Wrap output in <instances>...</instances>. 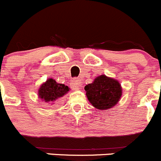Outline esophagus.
<instances>
[{
  "label": "esophagus",
  "mask_w": 161,
  "mask_h": 161,
  "mask_svg": "<svg viewBox=\"0 0 161 161\" xmlns=\"http://www.w3.org/2000/svg\"><path fill=\"white\" fill-rule=\"evenodd\" d=\"M81 88V82L80 80H74L72 83V89L73 90H80Z\"/></svg>",
  "instance_id": "esophagus-1"
}]
</instances>
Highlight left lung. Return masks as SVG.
Returning <instances> with one entry per match:
<instances>
[{
  "label": "left lung",
  "mask_w": 161,
  "mask_h": 161,
  "mask_svg": "<svg viewBox=\"0 0 161 161\" xmlns=\"http://www.w3.org/2000/svg\"><path fill=\"white\" fill-rule=\"evenodd\" d=\"M89 103L99 110L115 106L122 95V87L118 80L105 74L98 76L93 82L84 87Z\"/></svg>",
  "instance_id": "obj_1"
}]
</instances>
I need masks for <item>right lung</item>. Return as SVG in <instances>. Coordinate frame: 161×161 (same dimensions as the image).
Listing matches in <instances>:
<instances>
[{
    "mask_svg": "<svg viewBox=\"0 0 161 161\" xmlns=\"http://www.w3.org/2000/svg\"><path fill=\"white\" fill-rule=\"evenodd\" d=\"M69 92V87L65 84L57 83L55 80L48 78L38 89L37 95L40 100L54 104V102L64 96Z\"/></svg>",
    "mask_w": 161,
    "mask_h": 161,
    "instance_id": "1",
    "label": "right lung"
}]
</instances>
